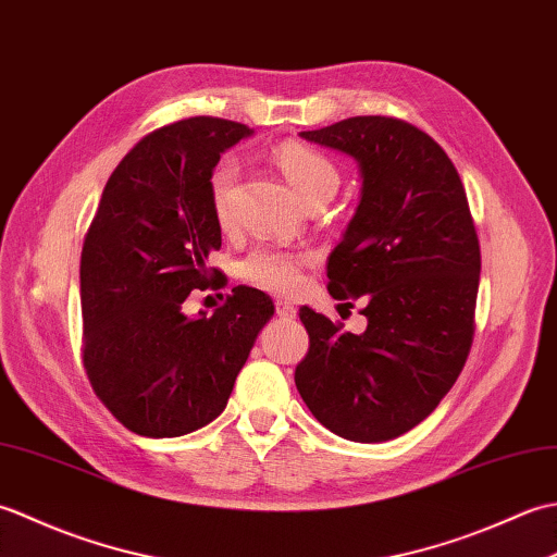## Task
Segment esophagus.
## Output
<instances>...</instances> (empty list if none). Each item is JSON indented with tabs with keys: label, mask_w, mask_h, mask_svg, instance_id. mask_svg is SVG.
I'll return each mask as SVG.
<instances>
[{
	"label": "esophagus",
	"mask_w": 557,
	"mask_h": 557,
	"mask_svg": "<svg viewBox=\"0 0 557 557\" xmlns=\"http://www.w3.org/2000/svg\"><path fill=\"white\" fill-rule=\"evenodd\" d=\"M275 311L280 318H285V321H292V318H297V306L289 304V301H277L275 304Z\"/></svg>",
	"instance_id": "obj_1"
}]
</instances>
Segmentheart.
<instances>
[{"label":"heart","mask_w":557,"mask_h":557,"mask_svg":"<svg viewBox=\"0 0 557 557\" xmlns=\"http://www.w3.org/2000/svg\"><path fill=\"white\" fill-rule=\"evenodd\" d=\"M280 172L301 198V203L315 196L335 194L339 174L323 152L304 144H282L275 150ZM239 180V164L232 158H222L210 172V206L220 227H230L234 218V191ZM306 256L280 251V248L258 246L239 263V275L248 285L268 289L272 294H287L299 285Z\"/></svg>","instance_id":"1"}]
</instances>
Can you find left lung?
Wrapping results in <instances>:
<instances>
[{
	"label": "left lung",
	"mask_w": 557,
	"mask_h": 557,
	"mask_svg": "<svg viewBox=\"0 0 557 557\" xmlns=\"http://www.w3.org/2000/svg\"><path fill=\"white\" fill-rule=\"evenodd\" d=\"M299 136L359 162L361 200L327 258V292L363 297L369 325L345 333L304 306L309 354L294 383L335 435L393 441L441 405L474 339L481 251L465 186L447 152L395 116Z\"/></svg>",
	"instance_id": "obj_1"
}]
</instances>
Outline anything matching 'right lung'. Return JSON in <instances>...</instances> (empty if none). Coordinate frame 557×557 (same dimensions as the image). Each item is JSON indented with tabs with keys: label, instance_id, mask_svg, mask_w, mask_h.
Instances as JSON below:
<instances>
[{
	"label": "right lung",
	"instance_id": "obj_1",
	"mask_svg": "<svg viewBox=\"0 0 557 557\" xmlns=\"http://www.w3.org/2000/svg\"><path fill=\"white\" fill-rule=\"evenodd\" d=\"M251 134L191 116L140 138L104 184L83 242V366L102 405L138 435L176 437L218 419L275 313L253 287H234L212 315L182 309L194 289L218 285L210 172Z\"/></svg>",
	"mask_w": 557,
	"mask_h": 557
}]
</instances>
